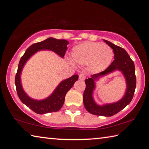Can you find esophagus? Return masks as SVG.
Here are the masks:
<instances>
[{"mask_svg": "<svg viewBox=\"0 0 149 149\" xmlns=\"http://www.w3.org/2000/svg\"><path fill=\"white\" fill-rule=\"evenodd\" d=\"M79 79L80 80H85V74H84V73H81V74L79 75Z\"/></svg>", "mask_w": 149, "mask_h": 149, "instance_id": "obj_1", "label": "esophagus"}]
</instances>
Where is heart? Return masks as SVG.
Returning <instances> with one entry per match:
<instances>
[{"label":"heart","mask_w":149,"mask_h":149,"mask_svg":"<svg viewBox=\"0 0 149 149\" xmlns=\"http://www.w3.org/2000/svg\"><path fill=\"white\" fill-rule=\"evenodd\" d=\"M113 50L100 42H87L74 48L72 57L74 61L82 65L89 64L95 71H102L109 65L113 58Z\"/></svg>","instance_id":"obj_1"}]
</instances>
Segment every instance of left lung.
<instances>
[{"instance_id":"left-lung-1","label":"left lung","mask_w":149,"mask_h":149,"mask_svg":"<svg viewBox=\"0 0 149 149\" xmlns=\"http://www.w3.org/2000/svg\"><path fill=\"white\" fill-rule=\"evenodd\" d=\"M104 41L113 49L114 60L104 71L93 75L91 77L85 79L86 87L84 93V104L85 108L91 114L110 117L116 114L132 101L136 87V76L134 62L131 59L127 52L123 48L115 45L107 40H104ZM115 69L122 71L126 77L127 82L126 95L120 102L100 107L95 104L92 97V91L94 88V79Z\"/></svg>"}]
</instances>
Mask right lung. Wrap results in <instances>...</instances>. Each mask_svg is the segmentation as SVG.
Masks as SVG:
<instances>
[{
	"instance_id": "obj_1",
	"label": "right lung",
	"mask_w": 149,
	"mask_h": 149,
	"mask_svg": "<svg viewBox=\"0 0 149 149\" xmlns=\"http://www.w3.org/2000/svg\"><path fill=\"white\" fill-rule=\"evenodd\" d=\"M69 42L64 39L48 38L39 42L33 44L25 52L19 60L17 73L15 77V84L17 94L21 101L33 112L39 114H47L58 111L64 102L65 96L71 89L74 83L78 79V75H74L67 79L63 81L57 87L54 93L47 99L42 100H35L27 96L22 89L20 81V74L25 63L33 54L40 50H50L56 52L61 57H64L68 49Z\"/></svg>"
}]
</instances>
